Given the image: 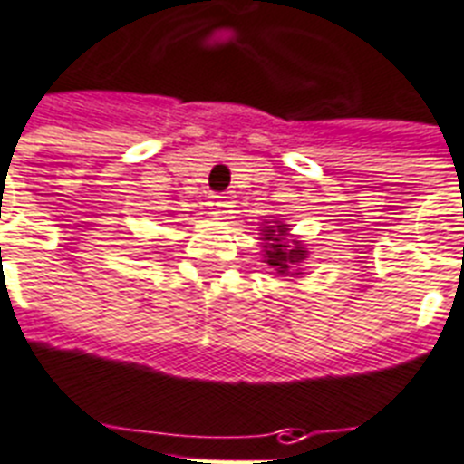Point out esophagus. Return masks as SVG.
I'll list each match as a JSON object with an SVG mask.
<instances>
[{"instance_id": "obj_1", "label": "esophagus", "mask_w": 464, "mask_h": 464, "mask_svg": "<svg viewBox=\"0 0 464 464\" xmlns=\"http://www.w3.org/2000/svg\"><path fill=\"white\" fill-rule=\"evenodd\" d=\"M208 206H211V211L216 213H223V206H225V201H223V197H220V194H213L211 197V201H208Z\"/></svg>"}]
</instances>
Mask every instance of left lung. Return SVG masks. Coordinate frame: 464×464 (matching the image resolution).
<instances>
[{
    "mask_svg": "<svg viewBox=\"0 0 464 464\" xmlns=\"http://www.w3.org/2000/svg\"><path fill=\"white\" fill-rule=\"evenodd\" d=\"M260 232L265 241V263L276 272V276L300 275L298 265L307 258V251L300 241L286 239L288 225L275 220L272 225H265Z\"/></svg>",
    "mask_w": 464,
    "mask_h": 464,
    "instance_id": "8db88e82",
    "label": "left lung"
}]
</instances>
